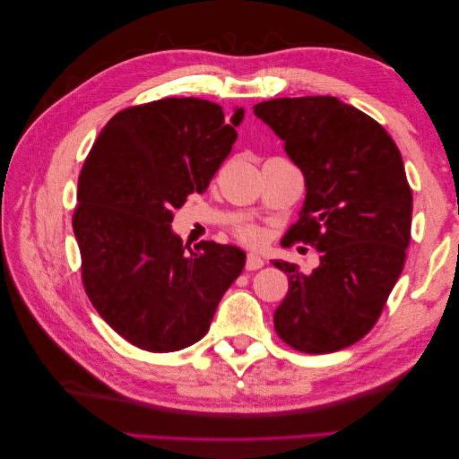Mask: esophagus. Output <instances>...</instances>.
<instances>
[{
    "mask_svg": "<svg viewBox=\"0 0 459 459\" xmlns=\"http://www.w3.org/2000/svg\"><path fill=\"white\" fill-rule=\"evenodd\" d=\"M245 266H247V270H260L262 266H264V260H262V258L256 256V255H248Z\"/></svg>",
    "mask_w": 459,
    "mask_h": 459,
    "instance_id": "obj_1",
    "label": "esophagus"
}]
</instances>
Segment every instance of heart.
<instances>
[{
    "label": "heart",
    "mask_w": 459,
    "mask_h": 459,
    "mask_svg": "<svg viewBox=\"0 0 459 459\" xmlns=\"http://www.w3.org/2000/svg\"><path fill=\"white\" fill-rule=\"evenodd\" d=\"M235 237L242 242H247V245H258L262 240V230L256 227V224L245 222V224H238L235 229Z\"/></svg>",
    "instance_id": "obj_1"
}]
</instances>
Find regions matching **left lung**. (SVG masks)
Listing matches in <instances>:
<instances>
[{
	"label": "left lung",
	"mask_w": 459,
	"mask_h": 459,
	"mask_svg": "<svg viewBox=\"0 0 459 459\" xmlns=\"http://www.w3.org/2000/svg\"><path fill=\"white\" fill-rule=\"evenodd\" d=\"M255 114L306 178L288 237L321 252L309 274L274 260L290 284L274 329L301 353H333L373 329L404 268L412 189L401 152L377 120L335 96L274 99Z\"/></svg>",
	"instance_id": "left-lung-1"
}]
</instances>
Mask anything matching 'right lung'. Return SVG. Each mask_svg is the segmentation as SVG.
Masks as SVG:
<instances>
[{
  "mask_svg": "<svg viewBox=\"0 0 459 459\" xmlns=\"http://www.w3.org/2000/svg\"><path fill=\"white\" fill-rule=\"evenodd\" d=\"M245 110L163 99L120 110L79 175L73 230L86 296L116 333L150 353H171L209 331L247 255L171 232L173 209L204 193L237 142Z\"/></svg>",
  "mask_w": 459,
  "mask_h": 459,
  "instance_id": "obj_1",
  "label": "right lung"
}]
</instances>
